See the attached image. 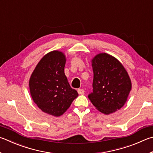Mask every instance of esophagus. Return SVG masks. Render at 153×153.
Wrapping results in <instances>:
<instances>
[{
	"mask_svg": "<svg viewBox=\"0 0 153 153\" xmlns=\"http://www.w3.org/2000/svg\"><path fill=\"white\" fill-rule=\"evenodd\" d=\"M77 92H78L79 94H81V95H83L84 94V90L83 89H78L77 90Z\"/></svg>",
	"mask_w": 153,
	"mask_h": 153,
	"instance_id": "1",
	"label": "esophagus"
}]
</instances>
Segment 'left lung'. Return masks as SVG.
Returning <instances> with one entry per match:
<instances>
[{"label":"left lung","instance_id":"1","mask_svg":"<svg viewBox=\"0 0 153 153\" xmlns=\"http://www.w3.org/2000/svg\"><path fill=\"white\" fill-rule=\"evenodd\" d=\"M93 91L88 98L100 112L108 115L120 110L127 101L132 88L128 74L123 64L105 53L91 59Z\"/></svg>","mask_w":153,"mask_h":153}]
</instances>
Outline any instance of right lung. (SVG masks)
I'll return each mask as SVG.
<instances>
[{
	"label": "right lung",
	"instance_id": "right-lung-1",
	"mask_svg": "<svg viewBox=\"0 0 153 153\" xmlns=\"http://www.w3.org/2000/svg\"><path fill=\"white\" fill-rule=\"evenodd\" d=\"M65 62L63 52L48 53L36 65L29 83L33 102L43 112L56 117L65 112L78 96L65 75Z\"/></svg>",
	"mask_w": 153,
	"mask_h": 153
}]
</instances>
